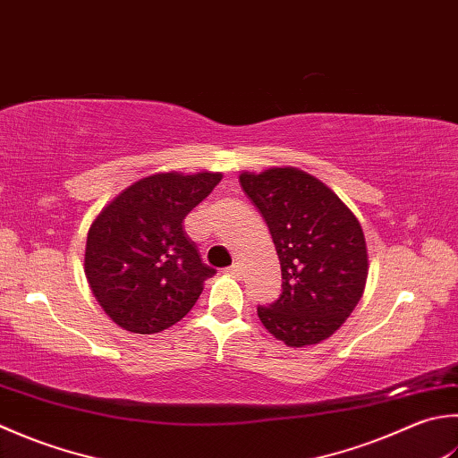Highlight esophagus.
Masks as SVG:
<instances>
[{"label": "esophagus", "mask_w": 458, "mask_h": 458, "mask_svg": "<svg viewBox=\"0 0 458 458\" xmlns=\"http://www.w3.org/2000/svg\"><path fill=\"white\" fill-rule=\"evenodd\" d=\"M226 274H230V276H240V274H242V266H240V264H232L230 267H226Z\"/></svg>", "instance_id": "obj_1"}]
</instances>
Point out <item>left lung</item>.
Instances as JSON below:
<instances>
[{
	"instance_id": "obj_1",
	"label": "left lung",
	"mask_w": 458,
	"mask_h": 458,
	"mask_svg": "<svg viewBox=\"0 0 458 458\" xmlns=\"http://www.w3.org/2000/svg\"><path fill=\"white\" fill-rule=\"evenodd\" d=\"M282 267V295L258 318L288 347L326 342L352 316L369 274L365 234L349 206L295 166L240 173Z\"/></svg>"
}]
</instances>
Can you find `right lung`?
<instances>
[{"instance_id": "add662e5", "label": "right lung", "mask_w": 458, "mask_h": 458, "mask_svg": "<svg viewBox=\"0 0 458 458\" xmlns=\"http://www.w3.org/2000/svg\"><path fill=\"white\" fill-rule=\"evenodd\" d=\"M222 181V173H155L106 202L87 232L85 276L95 300L131 334H158L178 324L204 282L202 264L182 220Z\"/></svg>"}]
</instances>
